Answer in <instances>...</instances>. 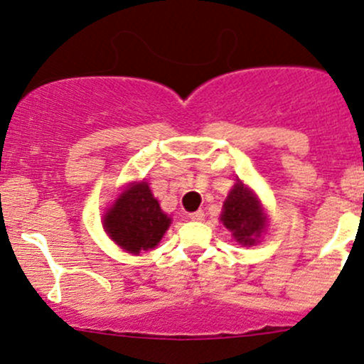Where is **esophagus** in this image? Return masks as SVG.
I'll use <instances>...</instances> for the list:
<instances>
[{"mask_svg": "<svg viewBox=\"0 0 364 364\" xmlns=\"http://www.w3.org/2000/svg\"><path fill=\"white\" fill-rule=\"evenodd\" d=\"M190 219H191V220H196V223H200V220L205 219V212H203V210L191 212V214H190Z\"/></svg>", "mask_w": 364, "mask_h": 364, "instance_id": "34e87169", "label": "esophagus"}]
</instances>
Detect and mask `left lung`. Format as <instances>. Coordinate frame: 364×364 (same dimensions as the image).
Masks as SVG:
<instances>
[{
	"label": "left lung",
	"instance_id": "1",
	"mask_svg": "<svg viewBox=\"0 0 364 364\" xmlns=\"http://www.w3.org/2000/svg\"><path fill=\"white\" fill-rule=\"evenodd\" d=\"M220 220L232 232L237 243L243 246L257 243L267 228V215L260 200L241 181H237L229 191Z\"/></svg>",
	"mask_w": 364,
	"mask_h": 364
}]
</instances>
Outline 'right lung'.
Here are the masks:
<instances>
[{
  "instance_id": "obj_1",
  "label": "right lung",
  "mask_w": 364,
  "mask_h": 364,
  "mask_svg": "<svg viewBox=\"0 0 364 364\" xmlns=\"http://www.w3.org/2000/svg\"><path fill=\"white\" fill-rule=\"evenodd\" d=\"M107 236L124 252L140 255L156 248L171 225L149 183H129L107 208L102 220Z\"/></svg>"
}]
</instances>
